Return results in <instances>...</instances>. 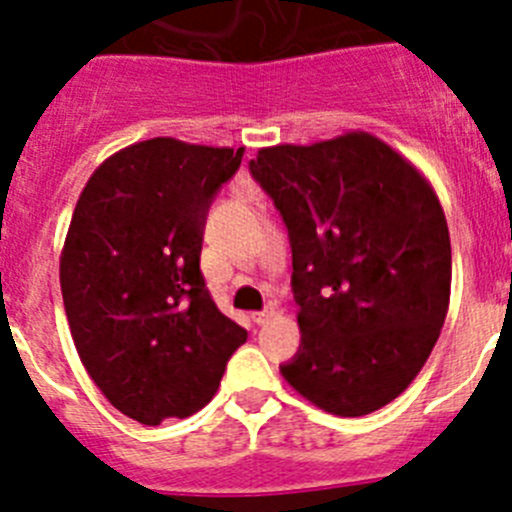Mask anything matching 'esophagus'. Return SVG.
Listing matches in <instances>:
<instances>
[{
    "label": "esophagus",
    "instance_id": "1",
    "mask_svg": "<svg viewBox=\"0 0 512 512\" xmlns=\"http://www.w3.org/2000/svg\"><path fill=\"white\" fill-rule=\"evenodd\" d=\"M274 315H277V312L274 310H264V312H253V323L256 325H266L269 323L271 318H274Z\"/></svg>",
    "mask_w": 512,
    "mask_h": 512
}]
</instances>
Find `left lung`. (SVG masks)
<instances>
[{
	"label": "left lung",
	"mask_w": 512,
	"mask_h": 512,
	"mask_svg": "<svg viewBox=\"0 0 512 512\" xmlns=\"http://www.w3.org/2000/svg\"><path fill=\"white\" fill-rule=\"evenodd\" d=\"M289 230L302 346L282 377L315 408L359 418L400 397L451 297V241L423 171L366 130L251 158Z\"/></svg>",
	"instance_id": "1"
}]
</instances>
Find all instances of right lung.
I'll return each mask as SVG.
<instances>
[{
	"instance_id": "obj_1",
	"label": "right lung",
	"mask_w": 512,
	"mask_h": 512,
	"mask_svg": "<svg viewBox=\"0 0 512 512\" xmlns=\"http://www.w3.org/2000/svg\"><path fill=\"white\" fill-rule=\"evenodd\" d=\"M243 148L176 138L120 148L89 176L61 248V292L79 359L143 425L215 397L246 330L217 310L200 271L207 207Z\"/></svg>"
}]
</instances>
